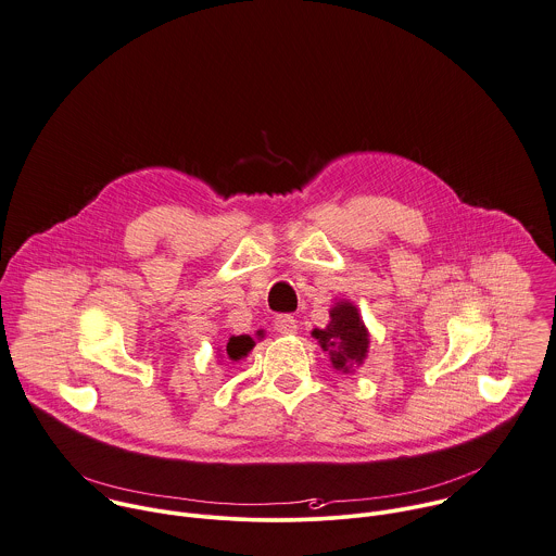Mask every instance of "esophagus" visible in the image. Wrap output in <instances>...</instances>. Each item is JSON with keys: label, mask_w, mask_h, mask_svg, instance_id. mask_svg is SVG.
Masks as SVG:
<instances>
[{"label": "esophagus", "mask_w": 556, "mask_h": 556, "mask_svg": "<svg viewBox=\"0 0 556 556\" xmlns=\"http://www.w3.org/2000/svg\"><path fill=\"white\" fill-rule=\"evenodd\" d=\"M275 331L281 333V336L296 333V320H294V316H290V314H279V316L275 318Z\"/></svg>", "instance_id": "34e87169"}]
</instances>
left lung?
Segmentation results:
<instances>
[{
  "label": "left lung",
  "mask_w": 556,
  "mask_h": 556,
  "mask_svg": "<svg viewBox=\"0 0 556 556\" xmlns=\"http://www.w3.org/2000/svg\"><path fill=\"white\" fill-rule=\"evenodd\" d=\"M331 323L325 329H314V338L331 355L338 370H349L362 364L368 353V331L353 303H338L331 312Z\"/></svg>",
  "instance_id": "obj_1"
}]
</instances>
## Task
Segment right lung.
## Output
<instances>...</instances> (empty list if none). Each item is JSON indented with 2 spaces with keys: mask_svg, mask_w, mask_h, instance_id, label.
I'll return each mask as SVG.
<instances>
[{
  "mask_svg": "<svg viewBox=\"0 0 556 556\" xmlns=\"http://www.w3.org/2000/svg\"><path fill=\"white\" fill-rule=\"evenodd\" d=\"M253 346H255V342H253L249 336H233V338H229V342H227V355H229V359L238 362V359L244 357Z\"/></svg>",
  "mask_w": 556,
  "mask_h": 556,
  "instance_id": "1",
  "label": "right lung"
}]
</instances>
